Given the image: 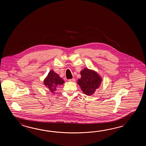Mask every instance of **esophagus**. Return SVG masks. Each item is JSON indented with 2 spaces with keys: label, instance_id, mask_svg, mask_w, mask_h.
<instances>
[{
  "label": "esophagus",
  "instance_id": "1",
  "mask_svg": "<svg viewBox=\"0 0 146 146\" xmlns=\"http://www.w3.org/2000/svg\"><path fill=\"white\" fill-rule=\"evenodd\" d=\"M69 81L70 82H75L76 81V79L74 78H72V79H69Z\"/></svg>",
  "mask_w": 146,
  "mask_h": 146
}]
</instances>
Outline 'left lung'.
<instances>
[{
  "label": "left lung",
  "instance_id": "obj_1",
  "mask_svg": "<svg viewBox=\"0 0 146 146\" xmlns=\"http://www.w3.org/2000/svg\"><path fill=\"white\" fill-rule=\"evenodd\" d=\"M81 78L77 84L81 89L87 96H91L99 88L102 79L96 72L89 69L84 68L80 72Z\"/></svg>",
  "mask_w": 146,
  "mask_h": 146
}]
</instances>
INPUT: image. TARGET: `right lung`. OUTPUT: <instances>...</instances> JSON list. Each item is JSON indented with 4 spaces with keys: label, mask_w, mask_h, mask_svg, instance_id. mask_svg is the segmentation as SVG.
Here are the masks:
<instances>
[{
    "label": "right lung",
    "mask_w": 146,
    "mask_h": 146,
    "mask_svg": "<svg viewBox=\"0 0 146 146\" xmlns=\"http://www.w3.org/2000/svg\"><path fill=\"white\" fill-rule=\"evenodd\" d=\"M64 81L58 74L50 70L44 80V84L52 93H54L59 86L64 84Z\"/></svg>",
    "instance_id": "right-lung-1"
}]
</instances>
